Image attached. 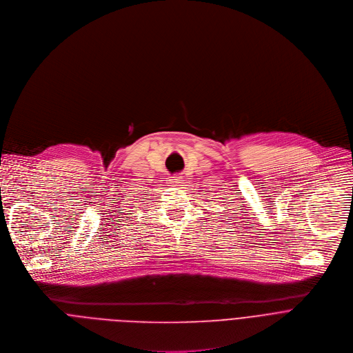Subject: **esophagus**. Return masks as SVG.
Instances as JSON below:
<instances>
[{
	"instance_id": "esophagus-1",
	"label": "esophagus",
	"mask_w": 353,
	"mask_h": 353,
	"mask_svg": "<svg viewBox=\"0 0 353 353\" xmlns=\"http://www.w3.org/2000/svg\"><path fill=\"white\" fill-rule=\"evenodd\" d=\"M170 182H171V185H174V186H181V185L183 183V178H182L181 175H175V176H171Z\"/></svg>"
}]
</instances>
